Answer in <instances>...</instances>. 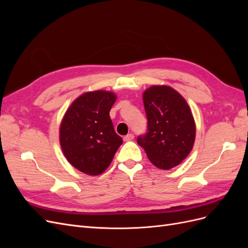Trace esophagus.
I'll return each mask as SVG.
<instances>
[{
  "label": "esophagus",
  "instance_id": "34e87169",
  "mask_svg": "<svg viewBox=\"0 0 248 248\" xmlns=\"http://www.w3.org/2000/svg\"><path fill=\"white\" fill-rule=\"evenodd\" d=\"M134 139V136L132 133H129V134H127V136H125L124 137V141H130V140H132Z\"/></svg>",
  "mask_w": 248,
  "mask_h": 248
}]
</instances>
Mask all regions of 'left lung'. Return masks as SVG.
<instances>
[{
	"mask_svg": "<svg viewBox=\"0 0 248 248\" xmlns=\"http://www.w3.org/2000/svg\"><path fill=\"white\" fill-rule=\"evenodd\" d=\"M148 132L138 138L149 160L160 170L179 166L193 148L196 123L181 94L169 86H152L142 94Z\"/></svg>",
	"mask_w": 248,
	"mask_h": 248,
	"instance_id": "8db88e82",
	"label": "left lung"
}]
</instances>
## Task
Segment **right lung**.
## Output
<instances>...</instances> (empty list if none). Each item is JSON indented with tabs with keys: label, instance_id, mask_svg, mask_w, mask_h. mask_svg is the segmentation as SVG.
<instances>
[{
	"label": "right lung",
	"instance_id": "right-lung-1",
	"mask_svg": "<svg viewBox=\"0 0 248 248\" xmlns=\"http://www.w3.org/2000/svg\"><path fill=\"white\" fill-rule=\"evenodd\" d=\"M116 99L115 93L103 90L84 93L71 103L62 119V151L71 166L84 174H102L122 145L109 118Z\"/></svg>",
	"mask_w": 248,
	"mask_h": 248
}]
</instances>
